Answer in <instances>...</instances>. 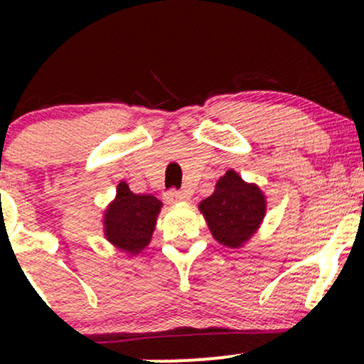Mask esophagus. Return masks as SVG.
Returning <instances> with one entry per match:
<instances>
[{
	"instance_id": "1",
	"label": "esophagus",
	"mask_w": 364,
	"mask_h": 364,
	"mask_svg": "<svg viewBox=\"0 0 364 364\" xmlns=\"http://www.w3.org/2000/svg\"><path fill=\"white\" fill-rule=\"evenodd\" d=\"M190 200V195L183 193V191L178 190H171L166 193V202L168 203H178V202H188Z\"/></svg>"
}]
</instances>
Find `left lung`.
Instances as JSON below:
<instances>
[{
	"instance_id": "obj_1",
	"label": "left lung",
	"mask_w": 364,
	"mask_h": 364,
	"mask_svg": "<svg viewBox=\"0 0 364 364\" xmlns=\"http://www.w3.org/2000/svg\"><path fill=\"white\" fill-rule=\"evenodd\" d=\"M198 210L217 243L241 248L262 225L267 198L260 186L246 183L235 169H228L215 183L214 193L200 202Z\"/></svg>"
}]
</instances>
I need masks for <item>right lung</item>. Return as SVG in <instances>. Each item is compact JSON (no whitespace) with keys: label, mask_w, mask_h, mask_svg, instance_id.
I'll return each instance as SVG.
<instances>
[{"label":"right lung","mask_w":364,"mask_h":364,"mask_svg":"<svg viewBox=\"0 0 364 364\" xmlns=\"http://www.w3.org/2000/svg\"><path fill=\"white\" fill-rule=\"evenodd\" d=\"M161 207L162 202L154 195H136L119 181L114 200L104 210V237L114 248L135 257L152 240Z\"/></svg>","instance_id":"right-lung-1"}]
</instances>
